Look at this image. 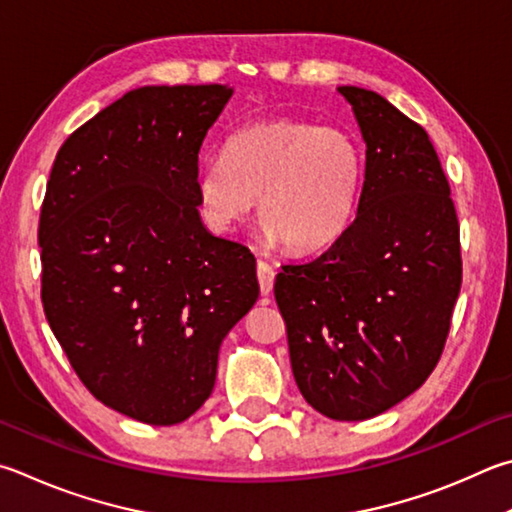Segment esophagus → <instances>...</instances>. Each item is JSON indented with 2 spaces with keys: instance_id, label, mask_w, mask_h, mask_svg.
Listing matches in <instances>:
<instances>
[{
  "instance_id": "obj_1",
  "label": "esophagus",
  "mask_w": 512,
  "mask_h": 512,
  "mask_svg": "<svg viewBox=\"0 0 512 512\" xmlns=\"http://www.w3.org/2000/svg\"><path fill=\"white\" fill-rule=\"evenodd\" d=\"M257 280H259V291H262V295H271L273 284H275V268L266 262H259Z\"/></svg>"
}]
</instances>
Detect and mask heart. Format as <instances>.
<instances>
[{
	"label": "heart",
	"mask_w": 512,
	"mask_h": 512,
	"mask_svg": "<svg viewBox=\"0 0 512 512\" xmlns=\"http://www.w3.org/2000/svg\"><path fill=\"white\" fill-rule=\"evenodd\" d=\"M362 156L338 127L268 120L239 129L226 154L199 163L197 197L215 232L235 230L255 208L266 235L293 253L338 241L356 217Z\"/></svg>",
	"instance_id": "b5f03b06"
}]
</instances>
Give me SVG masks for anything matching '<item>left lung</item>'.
I'll list each match as a JSON object with an SVG mask.
<instances>
[{
	"instance_id": "obj_1",
	"label": "left lung",
	"mask_w": 512,
	"mask_h": 512,
	"mask_svg": "<svg viewBox=\"0 0 512 512\" xmlns=\"http://www.w3.org/2000/svg\"><path fill=\"white\" fill-rule=\"evenodd\" d=\"M338 91L367 145L358 212L320 257L282 266L275 300L306 403L365 421L441 358L461 288L459 221L425 129L376 91Z\"/></svg>"
}]
</instances>
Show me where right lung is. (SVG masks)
Wrapping results in <instances>:
<instances>
[{
  "label": "right lung",
  "instance_id": "right-lung-1",
  "mask_svg": "<svg viewBox=\"0 0 512 512\" xmlns=\"http://www.w3.org/2000/svg\"><path fill=\"white\" fill-rule=\"evenodd\" d=\"M230 96L127 91L64 141L46 183V320L89 392L147 425L208 401L221 342L259 295L253 253L199 215V150Z\"/></svg>",
  "mask_w": 512,
  "mask_h": 512
}]
</instances>
